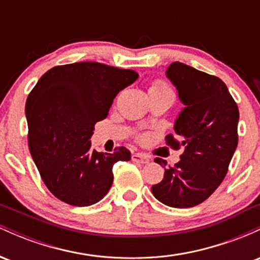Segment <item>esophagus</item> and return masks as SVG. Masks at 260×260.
I'll return each instance as SVG.
<instances>
[{
	"label": "esophagus",
	"mask_w": 260,
	"mask_h": 260,
	"mask_svg": "<svg viewBox=\"0 0 260 260\" xmlns=\"http://www.w3.org/2000/svg\"><path fill=\"white\" fill-rule=\"evenodd\" d=\"M132 161H134V162H139V164H147L149 162V156L142 153H136L132 155Z\"/></svg>",
	"instance_id": "34e87169"
}]
</instances>
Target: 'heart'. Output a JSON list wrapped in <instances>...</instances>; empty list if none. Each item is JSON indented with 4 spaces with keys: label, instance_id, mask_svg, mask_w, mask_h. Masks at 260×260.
I'll use <instances>...</instances> for the list:
<instances>
[{
    "label": "heart",
    "instance_id": "obj_1",
    "mask_svg": "<svg viewBox=\"0 0 260 260\" xmlns=\"http://www.w3.org/2000/svg\"><path fill=\"white\" fill-rule=\"evenodd\" d=\"M150 90L161 91V92H170V94H172L171 89L169 88L168 84L164 82H161V80H156V82H154L150 86ZM145 138H147V137H143V139H145Z\"/></svg>",
    "mask_w": 260,
    "mask_h": 260
}]
</instances>
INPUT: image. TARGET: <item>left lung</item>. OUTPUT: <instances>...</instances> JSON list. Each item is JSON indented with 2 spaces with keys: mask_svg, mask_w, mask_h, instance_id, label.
<instances>
[{
  "mask_svg": "<svg viewBox=\"0 0 260 260\" xmlns=\"http://www.w3.org/2000/svg\"><path fill=\"white\" fill-rule=\"evenodd\" d=\"M166 76L186 106L175 122L178 139L169 134L166 144L184 151L151 192L169 207L192 208L213 194L228 174L238 143L240 112L228 86L215 76L181 62L170 64ZM154 161L166 166L160 157Z\"/></svg>",
  "mask_w": 260,
  "mask_h": 260,
  "instance_id": "obj_1",
  "label": "left lung"
}]
</instances>
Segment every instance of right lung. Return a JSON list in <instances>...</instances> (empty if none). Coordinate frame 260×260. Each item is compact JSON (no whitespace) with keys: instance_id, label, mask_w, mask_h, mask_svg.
<instances>
[{"instance_id":"1","label":"right lung","mask_w":260,"mask_h":260,"mask_svg":"<svg viewBox=\"0 0 260 260\" xmlns=\"http://www.w3.org/2000/svg\"><path fill=\"white\" fill-rule=\"evenodd\" d=\"M138 78L132 70L99 62L56 66L32 88L25 104L29 150L44 183L59 201L88 207L112 186V168L131 151L91 149L96 122L106 118L116 95Z\"/></svg>"}]
</instances>
